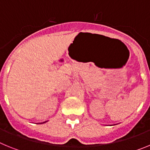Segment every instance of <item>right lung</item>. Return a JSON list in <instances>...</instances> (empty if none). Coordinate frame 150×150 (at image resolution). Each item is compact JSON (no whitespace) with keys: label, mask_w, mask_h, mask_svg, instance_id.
<instances>
[{"label":"right lung","mask_w":150,"mask_h":150,"mask_svg":"<svg viewBox=\"0 0 150 150\" xmlns=\"http://www.w3.org/2000/svg\"><path fill=\"white\" fill-rule=\"evenodd\" d=\"M44 122H43V123H44Z\"/></svg>","instance_id":"add662e5"}]
</instances>
